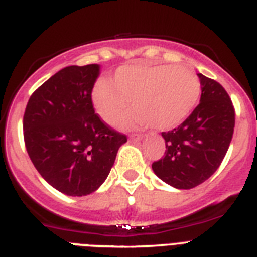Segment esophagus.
I'll return each instance as SVG.
<instances>
[{"instance_id": "1", "label": "esophagus", "mask_w": 257, "mask_h": 257, "mask_svg": "<svg viewBox=\"0 0 257 257\" xmlns=\"http://www.w3.org/2000/svg\"><path fill=\"white\" fill-rule=\"evenodd\" d=\"M129 138H131L132 141H140V140H142L143 136H142V134L133 133V134H131V136H129Z\"/></svg>"}]
</instances>
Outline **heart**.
Listing matches in <instances>:
<instances>
[{
    "mask_svg": "<svg viewBox=\"0 0 257 257\" xmlns=\"http://www.w3.org/2000/svg\"><path fill=\"white\" fill-rule=\"evenodd\" d=\"M201 94V82L183 65H128L117 69L114 83L96 85L92 100L97 114L112 123L128 107L134 110L120 120L124 126L166 131L180 124L192 112Z\"/></svg>",
    "mask_w": 257,
    "mask_h": 257,
    "instance_id": "obj_1",
    "label": "heart"
}]
</instances>
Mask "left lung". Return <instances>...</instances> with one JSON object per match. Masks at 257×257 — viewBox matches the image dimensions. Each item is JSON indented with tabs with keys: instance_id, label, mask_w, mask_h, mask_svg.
Returning <instances> with one entry per match:
<instances>
[{
	"instance_id": "8db88e82",
	"label": "left lung",
	"mask_w": 257,
	"mask_h": 257,
	"mask_svg": "<svg viewBox=\"0 0 257 257\" xmlns=\"http://www.w3.org/2000/svg\"><path fill=\"white\" fill-rule=\"evenodd\" d=\"M200 103L177 128L163 132L166 150L152 164L155 174L179 189H191L209 179L229 149L235 112L229 94L216 80L198 74Z\"/></svg>"
}]
</instances>
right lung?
Instances as JSON below:
<instances>
[{
    "instance_id": "1",
    "label": "right lung",
    "mask_w": 257,
    "mask_h": 257,
    "mask_svg": "<svg viewBox=\"0 0 257 257\" xmlns=\"http://www.w3.org/2000/svg\"><path fill=\"white\" fill-rule=\"evenodd\" d=\"M98 64L68 66L32 93L23 117L25 147L48 184L85 196L105 182L126 136L94 112L92 89Z\"/></svg>"
}]
</instances>
